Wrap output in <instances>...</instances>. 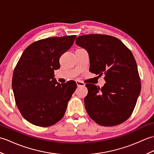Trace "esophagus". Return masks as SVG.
<instances>
[{
  "label": "esophagus",
  "mask_w": 154,
  "mask_h": 154,
  "mask_svg": "<svg viewBox=\"0 0 154 154\" xmlns=\"http://www.w3.org/2000/svg\"><path fill=\"white\" fill-rule=\"evenodd\" d=\"M76 84L77 87H83L85 85V84L83 82H81V81H76Z\"/></svg>",
  "instance_id": "obj_1"
}]
</instances>
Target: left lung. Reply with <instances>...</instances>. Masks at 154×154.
Returning a JSON list of instances; mask_svg holds the SVG:
<instances>
[{
    "label": "left lung",
    "mask_w": 154,
    "mask_h": 154,
    "mask_svg": "<svg viewBox=\"0 0 154 154\" xmlns=\"http://www.w3.org/2000/svg\"><path fill=\"white\" fill-rule=\"evenodd\" d=\"M75 43L89 56L91 73L105 75L102 88L86 84L84 103L89 116L104 126L124 122L131 115L141 91L134 57L119 39L107 35H83Z\"/></svg>",
    "instance_id": "8db88e82"
}]
</instances>
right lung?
I'll use <instances>...</instances> for the list:
<instances>
[{
	"label": "right lung",
	"instance_id": "right-lung-1",
	"mask_svg": "<svg viewBox=\"0 0 154 154\" xmlns=\"http://www.w3.org/2000/svg\"><path fill=\"white\" fill-rule=\"evenodd\" d=\"M75 38L67 35L35 42L24 51L16 65L12 81L16 106L34 125L50 126L64 115L77 85L73 81L59 83L54 74L60 67V57Z\"/></svg>",
	"mask_w": 154,
	"mask_h": 154
}]
</instances>
